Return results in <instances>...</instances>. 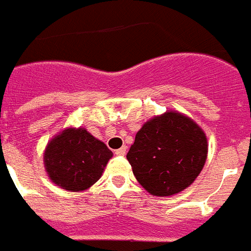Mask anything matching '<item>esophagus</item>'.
Here are the masks:
<instances>
[{
	"label": "esophagus",
	"instance_id": "obj_1",
	"mask_svg": "<svg viewBox=\"0 0 251 251\" xmlns=\"http://www.w3.org/2000/svg\"><path fill=\"white\" fill-rule=\"evenodd\" d=\"M126 151H127V149H126V146H122L121 149L116 150V155H125Z\"/></svg>",
	"mask_w": 251,
	"mask_h": 251
}]
</instances>
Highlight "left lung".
I'll list each match as a JSON object with an SVG mask.
<instances>
[{"instance_id": "left-lung-1", "label": "left lung", "mask_w": 251, "mask_h": 251, "mask_svg": "<svg viewBox=\"0 0 251 251\" xmlns=\"http://www.w3.org/2000/svg\"><path fill=\"white\" fill-rule=\"evenodd\" d=\"M207 146L201 126L179 111L168 110L145 122L126 158L146 192L170 197L196 181L207 158Z\"/></svg>"}]
</instances>
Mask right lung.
<instances>
[{"label":"right lung","instance_id":"add662e5","mask_svg":"<svg viewBox=\"0 0 251 251\" xmlns=\"http://www.w3.org/2000/svg\"><path fill=\"white\" fill-rule=\"evenodd\" d=\"M111 157V150L85 127H66L48 142L44 165L57 186L85 192L101 178Z\"/></svg>","mask_w":251,"mask_h":251}]
</instances>
